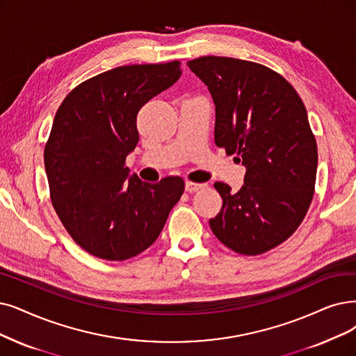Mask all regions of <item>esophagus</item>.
Listing matches in <instances>:
<instances>
[{"mask_svg":"<svg viewBox=\"0 0 356 356\" xmlns=\"http://www.w3.org/2000/svg\"><path fill=\"white\" fill-rule=\"evenodd\" d=\"M204 187H206L204 184H198V182H193V181H187V182H186V191H188V193L200 191V190H203Z\"/></svg>","mask_w":356,"mask_h":356,"instance_id":"obj_1","label":"esophagus"}]
</instances>
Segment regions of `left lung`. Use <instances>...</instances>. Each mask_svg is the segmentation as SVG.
I'll use <instances>...</instances> for the list:
<instances>
[{
	"label": "left lung",
	"instance_id": "8db88e82",
	"mask_svg": "<svg viewBox=\"0 0 356 356\" xmlns=\"http://www.w3.org/2000/svg\"><path fill=\"white\" fill-rule=\"evenodd\" d=\"M187 65L215 102L216 146L247 168L235 194L215 182L223 204L209 225L235 252L263 254L298 229L314 195L318 154L304 102L257 63L209 55Z\"/></svg>",
	"mask_w": 356,
	"mask_h": 356
}]
</instances>
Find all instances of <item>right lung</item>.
<instances>
[{
	"label": "right lung",
	"instance_id": "right-lung-1",
	"mask_svg": "<svg viewBox=\"0 0 356 356\" xmlns=\"http://www.w3.org/2000/svg\"><path fill=\"white\" fill-rule=\"evenodd\" d=\"M179 65L112 68L80 83L55 113L44 152L52 206L97 259L121 261L149 248L184 193L179 177L150 184L125 166L138 143V111L181 77Z\"/></svg>",
	"mask_w": 356,
	"mask_h": 356
}]
</instances>
